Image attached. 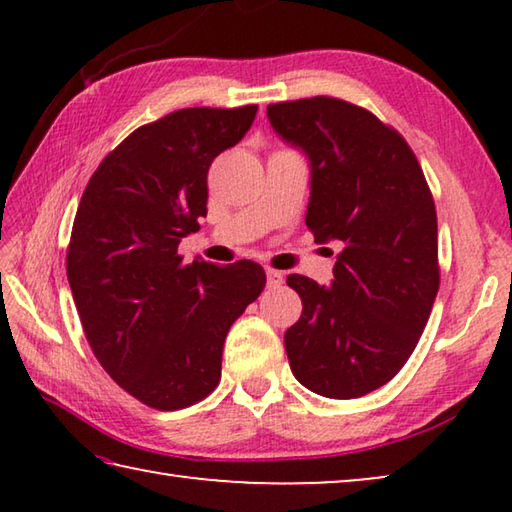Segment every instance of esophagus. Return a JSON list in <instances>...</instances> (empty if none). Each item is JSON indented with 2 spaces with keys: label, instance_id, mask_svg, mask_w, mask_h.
Segmentation results:
<instances>
[{
  "label": "esophagus",
  "instance_id": "obj_1",
  "mask_svg": "<svg viewBox=\"0 0 512 512\" xmlns=\"http://www.w3.org/2000/svg\"><path fill=\"white\" fill-rule=\"evenodd\" d=\"M282 273L280 271H275V268H266V284H268V287H280V284H282Z\"/></svg>",
  "mask_w": 512,
  "mask_h": 512
}]
</instances>
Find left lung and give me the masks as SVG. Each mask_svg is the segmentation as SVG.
<instances>
[{
	"label": "left lung",
	"mask_w": 512,
	"mask_h": 512,
	"mask_svg": "<svg viewBox=\"0 0 512 512\" xmlns=\"http://www.w3.org/2000/svg\"><path fill=\"white\" fill-rule=\"evenodd\" d=\"M271 124L311 162L307 228L339 239L332 287L289 275L302 316L284 334L291 372L332 400L391 381L418 345L440 287L438 219L409 142L334 97L271 103Z\"/></svg>",
	"instance_id": "left-lung-1"
}]
</instances>
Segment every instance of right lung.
I'll list each match as a JSON object with an SVG mask.
<instances>
[{"label": "right lung", "instance_id": "add662e5", "mask_svg": "<svg viewBox=\"0 0 512 512\" xmlns=\"http://www.w3.org/2000/svg\"><path fill=\"white\" fill-rule=\"evenodd\" d=\"M257 106L183 108L144 124L101 160L67 246V280L103 370L158 411L205 400L230 325L266 287L239 259L183 262L180 239L207 214V171L239 144Z\"/></svg>", "mask_w": 512, "mask_h": 512}]
</instances>
